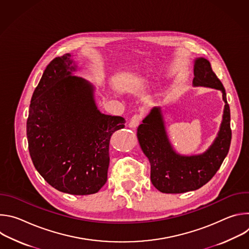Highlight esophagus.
<instances>
[{"mask_svg": "<svg viewBox=\"0 0 249 249\" xmlns=\"http://www.w3.org/2000/svg\"><path fill=\"white\" fill-rule=\"evenodd\" d=\"M144 117V114L143 113H136L132 116V118L130 119V122H129V126L131 128H136L140 122L142 121V119H143Z\"/></svg>", "mask_w": 249, "mask_h": 249, "instance_id": "esophagus-1", "label": "esophagus"}]
</instances>
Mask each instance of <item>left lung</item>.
<instances>
[{
	"label": "left lung",
	"mask_w": 249,
	"mask_h": 249,
	"mask_svg": "<svg viewBox=\"0 0 249 249\" xmlns=\"http://www.w3.org/2000/svg\"><path fill=\"white\" fill-rule=\"evenodd\" d=\"M193 85L221 90L226 103L220 132L207 152L191 157L176 154L169 143L161 111L158 107L152 109L138 128L140 146L151 163V181L162 193L177 194L199 189L217 173L230 150L231 111L226 89L207 59L195 61Z\"/></svg>",
	"instance_id": "1"
}]
</instances>
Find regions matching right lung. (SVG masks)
<instances>
[{
    "label": "right lung",
    "instance_id": "1",
    "mask_svg": "<svg viewBox=\"0 0 249 249\" xmlns=\"http://www.w3.org/2000/svg\"><path fill=\"white\" fill-rule=\"evenodd\" d=\"M75 70L69 53L46 67L31 97L26 136L32 162L52 187L89 195L107 180L110 138L126 121L97 110L93 88Z\"/></svg>",
    "mask_w": 249,
    "mask_h": 249
}]
</instances>
